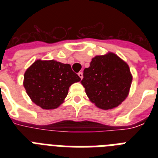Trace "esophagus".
<instances>
[{
  "mask_svg": "<svg viewBox=\"0 0 158 158\" xmlns=\"http://www.w3.org/2000/svg\"><path fill=\"white\" fill-rule=\"evenodd\" d=\"M78 76L80 77L81 79H82V77H83V73H82V72H79V73H78Z\"/></svg>",
  "mask_w": 158,
  "mask_h": 158,
  "instance_id": "34e87169",
  "label": "esophagus"
}]
</instances>
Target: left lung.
I'll list each match as a JSON object with an SVG mask.
<instances>
[{
    "label": "left lung",
    "instance_id": "8db88e82",
    "mask_svg": "<svg viewBox=\"0 0 158 158\" xmlns=\"http://www.w3.org/2000/svg\"><path fill=\"white\" fill-rule=\"evenodd\" d=\"M81 81L88 97L101 109L115 107L128 95L132 76L129 66L112 53L96 56Z\"/></svg>",
    "mask_w": 158,
    "mask_h": 158
}]
</instances>
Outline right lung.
<instances>
[{"mask_svg": "<svg viewBox=\"0 0 158 158\" xmlns=\"http://www.w3.org/2000/svg\"><path fill=\"white\" fill-rule=\"evenodd\" d=\"M80 81L69 64L37 60L25 72L23 86L35 104L49 110L62 104L69 86Z\"/></svg>", "mask_w": 158, "mask_h": 158, "instance_id": "obj_1", "label": "right lung"}]
</instances>
